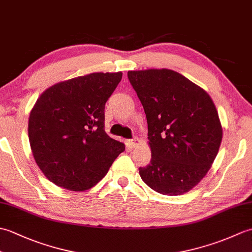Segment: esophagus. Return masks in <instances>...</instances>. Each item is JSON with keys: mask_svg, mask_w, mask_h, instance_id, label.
I'll use <instances>...</instances> for the list:
<instances>
[{"mask_svg": "<svg viewBox=\"0 0 252 252\" xmlns=\"http://www.w3.org/2000/svg\"><path fill=\"white\" fill-rule=\"evenodd\" d=\"M129 144H130L131 147H135L138 144V140H137V138H132V140L129 141Z\"/></svg>", "mask_w": 252, "mask_h": 252, "instance_id": "obj_1", "label": "esophagus"}]
</instances>
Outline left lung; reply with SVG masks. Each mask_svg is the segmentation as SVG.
Segmentation results:
<instances>
[{
    "label": "left lung",
    "mask_w": 252,
    "mask_h": 252,
    "mask_svg": "<svg viewBox=\"0 0 252 252\" xmlns=\"http://www.w3.org/2000/svg\"><path fill=\"white\" fill-rule=\"evenodd\" d=\"M148 125L152 159L142 180L159 194L178 196L195 187L215 161L222 126L210 96L170 69L127 72Z\"/></svg>",
    "instance_id": "obj_1"
}]
</instances>
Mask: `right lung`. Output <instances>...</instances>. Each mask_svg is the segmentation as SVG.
<instances>
[{"label":"right lung","mask_w":252,"mask_h":252,"mask_svg":"<svg viewBox=\"0 0 252 252\" xmlns=\"http://www.w3.org/2000/svg\"><path fill=\"white\" fill-rule=\"evenodd\" d=\"M122 72H94L52 85L29 116L28 135L37 167L47 180L82 191L108 172L125 144L105 132V104Z\"/></svg>","instance_id":"add662e5"}]
</instances>
